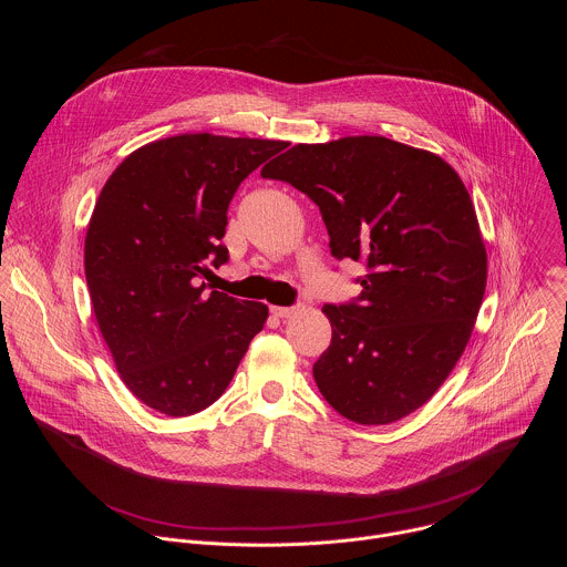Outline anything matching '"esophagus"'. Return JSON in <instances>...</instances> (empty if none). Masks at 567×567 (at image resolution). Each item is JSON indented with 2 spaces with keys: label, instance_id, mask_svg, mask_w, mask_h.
Wrapping results in <instances>:
<instances>
[{
  "label": "esophagus",
  "instance_id": "obj_1",
  "mask_svg": "<svg viewBox=\"0 0 567 567\" xmlns=\"http://www.w3.org/2000/svg\"><path fill=\"white\" fill-rule=\"evenodd\" d=\"M298 307L300 305H293V307H271V313L278 316V318H289V316H293L298 311Z\"/></svg>",
  "mask_w": 567,
  "mask_h": 567
}]
</instances>
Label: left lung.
Listing matches in <instances>:
<instances>
[{"instance_id":"1","label":"left lung","mask_w":567,"mask_h":567,"mask_svg":"<svg viewBox=\"0 0 567 567\" xmlns=\"http://www.w3.org/2000/svg\"><path fill=\"white\" fill-rule=\"evenodd\" d=\"M262 177L305 193L332 256L365 265L354 300L322 307L332 343L313 363L320 394L365 426L411 415L462 357L487 287L462 179L437 154L385 136L298 143Z\"/></svg>"}]
</instances>
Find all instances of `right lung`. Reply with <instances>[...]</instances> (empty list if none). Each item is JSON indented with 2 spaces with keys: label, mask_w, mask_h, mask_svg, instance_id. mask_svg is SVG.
<instances>
[{
  "label": "right lung",
  "mask_w": 567,
  "mask_h": 567,
  "mask_svg": "<svg viewBox=\"0 0 567 567\" xmlns=\"http://www.w3.org/2000/svg\"><path fill=\"white\" fill-rule=\"evenodd\" d=\"M285 141L182 134L132 152L112 173L85 237L101 334L145 406L186 417L230 383L267 305L206 291L228 262V204Z\"/></svg>",
  "instance_id": "right-lung-1"
}]
</instances>
